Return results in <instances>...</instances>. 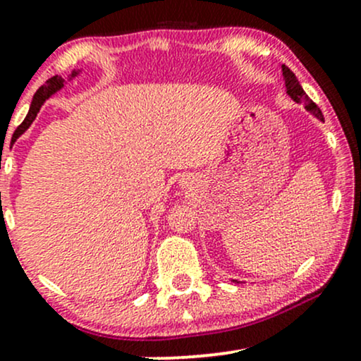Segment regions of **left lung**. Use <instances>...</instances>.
I'll use <instances>...</instances> for the list:
<instances>
[{
    "label": "left lung",
    "instance_id": "left-lung-1",
    "mask_svg": "<svg viewBox=\"0 0 361 361\" xmlns=\"http://www.w3.org/2000/svg\"><path fill=\"white\" fill-rule=\"evenodd\" d=\"M281 71H283L285 86H287V93H288V97L292 98L293 102H297V103H304L305 109H307L309 111H312V114L316 115L317 118L324 120V117H322V111L317 109L316 103H314L312 100H310V98L307 97V94H305V91L302 90L300 82H299V80H297V78H295V74H293L292 71H290V69H288L287 66H285V64L281 66ZM234 281H235V280H234Z\"/></svg>",
    "mask_w": 361,
    "mask_h": 361
}]
</instances>
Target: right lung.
Here are the masks:
<instances>
[{"label":"right lung","mask_w":361,"mask_h":361,"mask_svg":"<svg viewBox=\"0 0 361 361\" xmlns=\"http://www.w3.org/2000/svg\"><path fill=\"white\" fill-rule=\"evenodd\" d=\"M76 74H78V71H73L71 76H69L68 80H73V78L76 76ZM64 81H66V80H64V78H62V76H52L51 80L45 81V85H42L39 90H37V93L34 94V100H32L30 110H28L27 117H25L23 122L20 123L18 128H16V130H15V137H18V135H22L23 132L27 130L28 127H30V123L35 120L37 114H39V110H40V106L44 105V102L47 100V98L51 97V94L56 93V91H59V90L62 88V86H64Z\"/></svg>","instance_id":"1"}]
</instances>
